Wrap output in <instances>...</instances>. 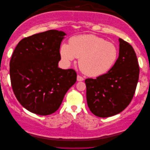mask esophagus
<instances>
[{
	"mask_svg": "<svg viewBox=\"0 0 150 150\" xmlns=\"http://www.w3.org/2000/svg\"><path fill=\"white\" fill-rule=\"evenodd\" d=\"M84 81V79L81 76H77V81Z\"/></svg>",
	"mask_w": 150,
	"mask_h": 150,
	"instance_id": "1",
	"label": "esophagus"
}]
</instances>
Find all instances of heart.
<instances>
[{
    "label": "heart",
    "instance_id": "b5f03b06",
    "mask_svg": "<svg viewBox=\"0 0 150 150\" xmlns=\"http://www.w3.org/2000/svg\"><path fill=\"white\" fill-rule=\"evenodd\" d=\"M60 55L67 65L79 58L81 70L89 76L95 77L112 68L117 59L118 50L115 45L103 38L86 34L71 38L69 45H61Z\"/></svg>",
    "mask_w": 150,
    "mask_h": 150
}]
</instances>
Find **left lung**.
<instances>
[{"label": "left lung", "instance_id": "left-lung-1", "mask_svg": "<svg viewBox=\"0 0 150 150\" xmlns=\"http://www.w3.org/2000/svg\"><path fill=\"white\" fill-rule=\"evenodd\" d=\"M119 57L106 74L85 80L87 102L92 113L108 117L123 111L130 103L139 81V66L132 46L119 39Z\"/></svg>", "mask_w": 150, "mask_h": 150}]
</instances>
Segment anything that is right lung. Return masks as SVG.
<instances>
[{
    "instance_id": "1",
    "label": "right lung",
    "mask_w": 150,
    "mask_h": 150,
    "mask_svg": "<svg viewBox=\"0 0 150 150\" xmlns=\"http://www.w3.org/2000/svg\"><path fill=\"white\" fill-rule=\"evenodd\" d=\"M65 35L57 30L33 35L20 41L13 51L9 63L12 89L18 102L33 113L54 112L76 81L74 69L58 67Z\"/></svg>"
}]
</instances>
